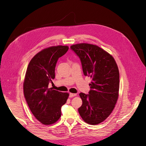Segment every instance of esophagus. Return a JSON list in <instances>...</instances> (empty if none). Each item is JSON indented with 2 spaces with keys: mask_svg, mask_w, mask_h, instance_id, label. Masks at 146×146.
<instances>
[{
  "mask_svg": "<svg viewBox=\"0 0 146 146\" xmlns=\"http://www.w3.org/2000/svg\"><path fill=\"white\" fill-rule=\"evenodd\" d=\"M76 95H77V94H72V93L69 94V97L70 98H73L74 96H76Z\"/></svg>",
  "mask_w": 146,
  "mask_h": 146,
  "instance_id": "obj_1",
  "label": "esophagus"
}]
</instances>
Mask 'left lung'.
<instances>
[{
    "label": "left lung",
    "mask_w": 146,
    "mask_h": 146,
    "mask_svg": "<svg viewBox=\"0 0 146 146\" xmlns=\"http://www.w3.org/2000/svg\"><path fill=\"white\" fill-rule=\"evenodd\" d=\"M70 48L80 58L84 75L92 80L89 94H79L82 100L79 114L86 123L98 124L108 117L117 101V64L112 56L97 45L82 43L73 45Z\"/></svg>",
    "instance_id": "left-lung-1"
}]
</instances>
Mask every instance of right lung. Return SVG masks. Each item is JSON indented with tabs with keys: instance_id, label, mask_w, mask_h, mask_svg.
I'll return each instance as SVG.
<instances>
[{
	"instance_id": "obj_1",
	"label": "right lung",
	"mask_w": 146,
	"mask_h": 146,
	"mask_svg": "<svg viewBox=\"0 0 146 146\" xmlns=\"http://www.w3.org/2000/svg\"><path fill=\"white\" fill-rule=\"evenodd\" d=\"M68 46H53L41 51L31 59L24 82V96L34 117L44 125L55 123L61 117V108L68 94L48 88L55 78V67Z\"/></svg>"
}]
</instances>
